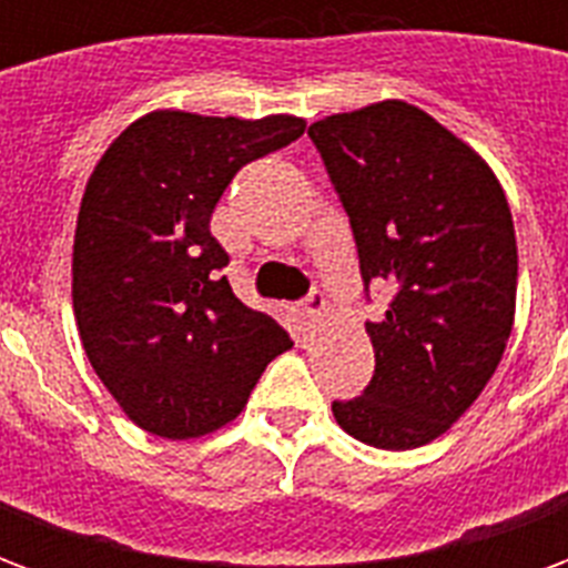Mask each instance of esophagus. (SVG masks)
<instances>
[{
    "label": "esophagus",
    "mask_w": 568,
    "mask_h": 568,
    "mask_svg": "<svg viewBox=\"0 0 568 568\" xmlns=\"http://www.w3.org/2000/svg\"><path fill=\"white\" fill-rule=\"evenodd\" d=\"M322 310H325V297H322V292H310L301 304H297V320L304 322V325H316L322 316Z\"/></svg>",
    "instance_id": "obj_1"
}]
</instances>
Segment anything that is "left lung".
Returning <instances> with one entry per match:
<instances>
[{
	"label": "left lung",
	"mask_w": 568,
	"mask_h": 568,
	"mask_svg": "<svg viewBox=\"0 0 568 568\" xmlns=\"http://www.w3.org/2000/svg\"><path fill=\"white\" fill-rule=\"evenodd\" d=\"M349 215L365 292L395 285L365 322L374 377L332 402L353 438L410 450L475 405L501 362L517 295V240L505 191L463 140L402 100L310 124Z\"/></svg>",
	"instance_id": "8db88e82"
}]
</instances>
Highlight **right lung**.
<instances>
[{
  "label": "right lung",
  "instance_id": "1",
  "mask_svg": "<svg viewBox=\"0 0 568 568\" xmlns=\"http://www.w3.org/2000/svg\"><path fill=\"white\" fill-rule=\"evenodd\" d=\"M304 128L292 115L151 112L88 179L72 248L75 322L97 377L151 435L200 438L231 423L292 346L222 276L231 255L210 219L246 163Z\"/></svg>",
  "mask_w": 568,
  "mask_h": 568
}]
</instances>
